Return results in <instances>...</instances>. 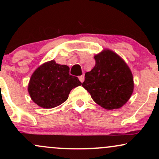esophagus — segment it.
<instances>
[{"instance_id":"obj_1","label":"esophagus","mask_w":159,"mask_h":159,"mask_svg":"<svg viewBox=\"0 0 159 159\" xmlns=\"http://www.w3.org/2000/svg\"><path fill=\"white\" fill-rule=\"evenodd\" d=\"M79 80H80V81L81 82H84V75H81V76H79Z\"/></svg>"}]
</instances>
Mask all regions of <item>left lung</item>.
<instances>
[{
	"mask_svg": "<svg viewBox=\"0 0 159 159\" xmlns=\"http://www.w3.org/2000/svg\"><path fill=\"white\" fill-rule=\"evenodd\" d=\"M94 58L95 66L85 73L82 86L95 102L103 108H120L129 101L134 90L130 69L117 54L108 49Z\"/></svg>",
	"mask_w": 159,
	"mask_h": 159,
	"instance_id": "1",
	"label": "left lung"
}]
</instances>
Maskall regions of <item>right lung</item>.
<instances>
[{
	"label": "right lung",
	"instance_id": "right-lung-1",
	"mask_svg": "<svg viewBox=\"0 0 159 159\" xmlns=\"http://www.w3.org/2000/svg\"><path fill=\"white\" fill-rule=\"evenodd\" d=\"M81 82L69 75V67L51 61L34 71L28 84V93L36 105L53 108L66 101L70 91Z\"/></svg>",
	"mask_w": 159,
	"mask_h": 159
}]
</instances>
